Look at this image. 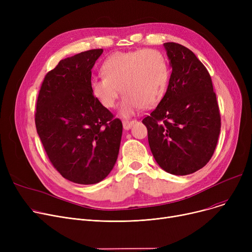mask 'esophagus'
Segmentation results:
<instances>
[{
	"label": "esophagus",
	"instance_id": "1",
	"mask_svg": "<svg viewBox=\"0 0 252 252\" xmlns=\"http://www.w3.org/2000/svg\"><path fill=\"white\" fill-rule=\"evenodd\" d=\"M135 121H124L123 122V126H124V128L125 129H129L131 127V126L134 125Z\"/></svg>",
	"mask_w": 252,
	"mask_h": 252
}]
</instances>
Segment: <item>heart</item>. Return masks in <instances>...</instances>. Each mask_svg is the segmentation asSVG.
<instances>
[{
    "label": "heart",
    "mask_w": 252,
    "mask_h": 252,
    "mask_svg": "<svg viewBox=\"0 0 252 252\" xmlns=\"http://www.w3.org/2000/svg\"><path fill=\"white\" fill-rule=\"evenodd\" d=\"M102 75L93 76L90 88L105 108H113L124 93L121 113L129 116L143 106L149 108L164 93L168 69L164 57L152 49L118 52L106 59Z\"/></svg>",
    "instance_id": "b5f03b06"
}]
</instances>
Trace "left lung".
I'll return each mask as SVG.
<instances>
[{
    "label": "left lung",
    "instance_id": "left-lung-1",
    "mask_svg": "<svg viewBox=\"0 0 252 252\" xmlns=\"http://www.w3.org/2000/svg\"><path fill=\"white\" fill-rule=\"evenodd\" d=\"M171 74L165 95L142 123L156 162L167 173L186 176L213 157L220 114L211 77L188 48L165 43Z\"/></svg>",
    "mask_w": 252,
    "mask_h": 252
}]
</instances>
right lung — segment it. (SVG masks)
<instances>
[{
    "label": "right lung",
    "instance_id": "right-lung-1",
    "mask_svg": "<svg viewBox=\"0 0 252 252\" xmlns=\"http://www.w3.org/2000/svg\"><path fill=\"white\" fill-rule=\"evenodd\" d=\"M103 53L94 49L61 60L39 90L35 127L52 165L70 182L92 185L112 170L123 123L93 95L92 68Z\"/></svg>",
    "mask_w": 252,
    "mask_h": 252
}]
</instances>
